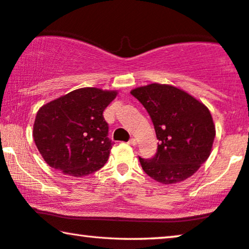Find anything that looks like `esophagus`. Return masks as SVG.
I'll use <instances>...</instances> for the list:
<instances>
[{"label": "esophagus", "mask_w": 249, "mask_h": 249, "mask_svg": "<svg viewBox=\"0 0 249 249\" xmlns=\"http://www.w3.org/2000/svg\"><path fill=\"white\" fill-rule=\"evenodd\" d=\"M128 143L130 144V146L135 147V146H136V144H137V141H136V139H133V138H132V139H130V140L128 141Z\"/></svg>", "instance_id": "34e87169"}]
</instances>
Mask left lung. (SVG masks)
Masks as SVG:
<instances>
[{
	"label": "left lung",
	"mask_w": 249,
	"mask_h": 249,
	"mask_svg": "<svg viewBox=\"0 0 249 249\" xmlns=\"http://www.w3.org/2000/svg\"><path fill=\"white\" fill-rule=\"evenodd\" d=\"M131 94L146 108L159 140L151 159L139 157L144 173L164 185L193 176L208 159L216 136L207 107L169 85L152 83Z\"/></svg>",
	"instance_id": "left-lung-1"
}]
</instances>
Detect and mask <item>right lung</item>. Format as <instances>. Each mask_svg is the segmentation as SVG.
Masks as SVG:
<instances>
[{
  "mask_svg": "<svg viewBox=\"0 0 249 249\" xmlns=\"http://www.w3.org/2000/svg\"><path fill=\"white\" fill-rule=\"evenodd\" d=\"M117 91L81 88L41 107L33 138L50 167L85 177L105 166L113 142L103 111Z\"/></svg>",
  "mask_w": 249,
  "mask_h": 249,
  "instance_id": "obj_1",
  "label": "right lung"
}]
</instances>
